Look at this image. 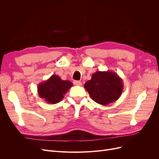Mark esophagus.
I'll use <instances>...</instances> for the list:
<instances>
[{"label": "esophagus", "mask_w": 159, "mask_h": 159, "mask_svg": "<svg viewBox=\"0 0 159 159\" xmlns=\"http://www.w3.org/2000/svg\"><path fill=\"white\" fill-rule=\"evenodd\" d=\"M74 84L75 85H79V86L81 85V81H74Z\"/></svg>", "instance_id": "34e87169"}]
</instances>
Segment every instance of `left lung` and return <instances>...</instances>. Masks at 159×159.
<instances>
[{
  "instance_id": "obj_1",
  "label": "left lung",
  "mask_w": 159,
  "mask_h": 159,
  "mask_svg": "<svg viewBox=\"0 0 159 159\" xmlns=\"http://www.w3.org/2000/svg\"><path fill=\"white\" fill-rule=\"evenodd\" d=\"M84 88L94 102L107 105L117 101L123 90L122 79L112 71L94 73L91 79L86 81Z\"/></svg>"
}]
</instances>
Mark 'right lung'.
<instances>
[{
    "mask_svg": "<svg viewBox=\"0 0 159 159\" xmlns=\"http://www.w3.org/2000/svg\"><path fill=\"white\" fill-rule=\"evenodd\" d=\"M73 84L68 80H62L58 75H52L49 79L38 85L39 97L48 103L56 104L64 98Z\"/></svg>",
    "mask_w": 159,
    "mask_h": 159,
    "instance_id": "obj_1",
    "label": "right lung"
}]
</instances>
